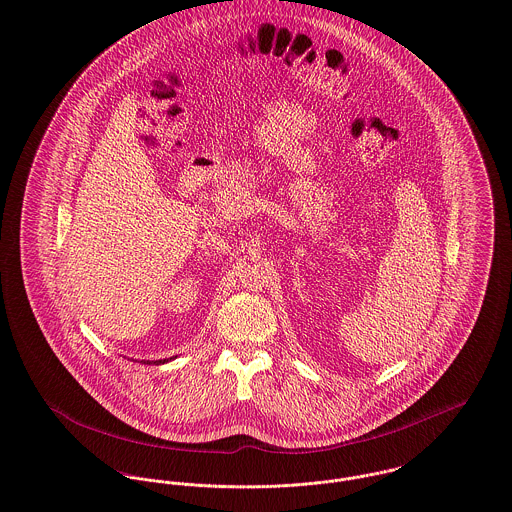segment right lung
<instances>
[{"instance_id": "1", "label": "right lung", "mask_w": 512, "mask_h": 512, "mask_svg": "<svg viewBox=\"0 0 512 512\" xmlns=\"http://www.w3.org/2000/svg\"><path fill=\"white\" fill-rule=\"evenodd\" d=\"M156 363H162V360H160V361H156Z\"/></svg>"}]
</instances>
